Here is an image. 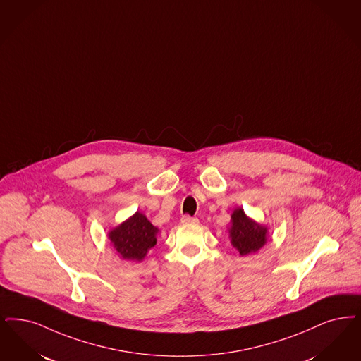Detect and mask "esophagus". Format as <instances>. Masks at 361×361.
Segmentation results:
<instances>
[{"label":"esophagus","instance_id":"34e87169","mask_svg":"<svg viewBox=\"0 0 361 361\" xmlns=\"http://www.w3.org/2000/svg\"><path fill=\"white\" fill-rule=\"evenodd\" d=\"M181 221L185 223V224H188V223H197V219H196V217L189 216V215H183Z\"/></svg>","mask_w":361,"mask_h":361}]
</instances>
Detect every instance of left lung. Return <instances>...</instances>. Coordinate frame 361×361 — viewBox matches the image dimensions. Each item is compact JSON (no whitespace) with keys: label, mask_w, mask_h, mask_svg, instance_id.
Wrapping results in <instances>:
<instances>
[{"label":"left lung","mask_w":361,"mask_h":361,"mask_svg":"<svg viewBox=\"0 0 361 361\" xmlns=\"http://www.w3.org/2000/svg\"><path fill=\"white\" fill-rule=\"evenodd\" d=\"M230 228L231 243L240 255L257 252L266 243L267 228L245 216V211L238 208L232 214Z\"/></svg>","instance_id":"left-lung-1"}]
</instances>
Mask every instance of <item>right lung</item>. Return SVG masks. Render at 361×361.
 <instances>
[{"label": "right lung", "instance_id": "add662e5", "mask_svg": "<svg viewBox=\"0 0 361 361\" xmlns=\"http://www.w3.org/2000/svg\"><path fill=\"white\" fill-rule=\"evenodd\" d=\"M159 228L141 212H135L125 223L109 233L118 254L128 260H142L149 248L157 243Z\"/></svg>", "mask_w": 361, "mask_h": 361}]
</instances>
